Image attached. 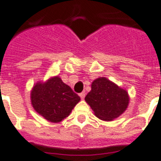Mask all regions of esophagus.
Returning a JSON list of instances; mask_svg holds the SVG:
<instances>
[{
  "label": "esophagus",
  "instance_id": "obj_1",
  "mask_svg": "<svg viewBox=\"0 0 161 161\" xmlns=\"http://www.w3.org/2000/svg\"><path fill=\"white\" fill-rule=\"evenodd\" d=\"M80 98H81V99H83V98H85V96H86V93L84 92H80Z\"/></svg>",
  "mask_w": 161,
  "mask_h": 161
}]
</instances>
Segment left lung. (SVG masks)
<instances>
[{
    "mask_svg": "<svg viewBox=\"0 0 161 161\" xmlns=\"http://www.w3.org/2000/svg\"><path fill=\"white\" fill-rule=\"evenodd\" d=\"M94 115L103 121H112L124 113L130 103L127 90L105 77L94 80L85 98Z\"/></svg>",
    "mask_w": 161,
    "mask_h": 161,
    "instance_id": "1",
    "label": "left lung"
}]
</instances>
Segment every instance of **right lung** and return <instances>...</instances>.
Returning <instances> with one entry per match:
<instances>
[{
	"mask_svg": "<svg viewBox=\"0 0 161 161\" xmlns=\"http://www.w3.org/2000/svg\"><path fill=\"white\" fill-rule=\"evenodd\" d=\"M80 100L79 96L59 76L37 81L31 91L32 107L50 123H59L69 117Z\"/></svg>",
	"mask_w": 161,
	"mask_h": 161,
	"instance_id": "add662e5",
	"label": "right lung"
}]
</instances>
